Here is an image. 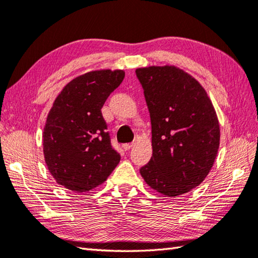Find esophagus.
I'll list each match as a JSON object with an SVG mask.
<instances>
[{
    "label": "esophagus",
    "mask_w": 258,
    "mask_h": 258,
    "mask_svg": "<svg viewBox=\"0 0 258 258\" xmlns=\"http://www.w3.org/2000/svg\"><path fill=\"white\" fill-rule=\"evenodd\" d=\"M134 145L133 143H126V145H123V149L125 150V151H127V150H130L131 148H132Z\"/></svg>",
    "instance_id": "1"
}]
</instances>
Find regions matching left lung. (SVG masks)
<instances>
[{"label":"left lung","instance_id":"1","mask_svg":"<svg viewBox=\"0 0 258 258\" xmlns=\"http://www.w3.org/2000/svg\"><path fill=\"white\" fill-rule=\"evenodd\" d=\"M151 119L152 157L140 169L151 189L177 197L211 172L220 148V123L203 85L171 64L138 68Z\"/></svg>","mask_w":258,"mask_h":258}]
</instances>
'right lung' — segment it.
<instances>
[{
    "label": "right lung",
    "mask_w": 258,
    "mask_h": 258,
    "mask_svg": "<svg viewBox=\"0 0 258 258\" xmlns=\"http://www.w3.org/2000/svg\"><path fill=\"white\" fill-rule=\"evenodd\" d=\"M120 69H100L74 78L61 90L47 115L43 152L56 183L83 194L107 180L120 156L110 143L101 108L123 82Z\"/></svg>",
    "instance_id": "obj_1"
}]
</instances>
